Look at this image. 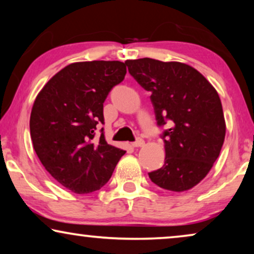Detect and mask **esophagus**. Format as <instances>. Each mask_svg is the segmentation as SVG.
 <instances>
[{
    "mask_svg": "<svg viewBox=\"0 0 254 254\" xmlns=\"http://www.w3.org/2000/svg\"><path fill=\"white\" fill-rule=\"evenodd\" d=\"M144 144V141L142 140V138H137L136 141L135 142H133V143H131V145H133L134 148H138V147H142V145Z\"/></svg>",
    "mask_w": 254,
    "mask_h": 254,
    "instance_id": "esophagus-1",
    "label": "esophagus"
}]
</instances>
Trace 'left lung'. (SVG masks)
<instances>
[{
	"label": "left lung",
	"instance_id": "8db88e82",
	"mask_svg": "<svg viewBox=\"0 0 254 254\" xmlns=\"http://www.w3.org/2000/svg\"><path fill=\"white\" fill-rule=\"evenodd\" d=\"M128 71L150 100L163 131L165 161L149 178L161 189L184 192L197 185L220 156L225 120L220 96L196 69L182 62L127 60Z\"/></svg>",
	"mask_w": 254,
	"mask_h": 254
}]
</instances>
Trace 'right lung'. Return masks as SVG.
Masks as SVG:
<instances>
[{
  "mask_svg": "<svg viewBox=\"0 0 254 254\" xmlns=\"http://www.w3.org/2000/svg\"><path fill=\"white\" fill-rule=\"evenodd\" d=\"M120 61L75 62L57 72L38 93L30 117L34 151L50 175L77 194L109 182L125 150L109 144L97 125L114 85L124 81ZM103 131V128L102 130Z\"/></svg>",
  "mask_w": 254,
  "mask_h": 254,
  "instance_id": "1",
  "label": "right lung"
}]
</instances>
